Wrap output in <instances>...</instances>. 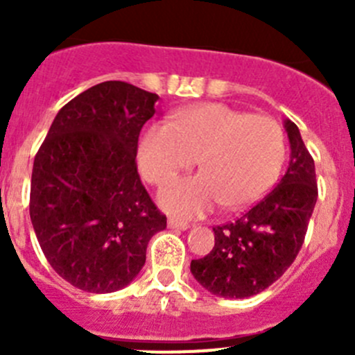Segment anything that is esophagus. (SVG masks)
I'll list each match as a JSON object with an SVG mask.
<instances>
[{
	"mask_svg": "<svg viewBox=\"0 0 355 355\" xmlns=\"http://www.w3.org/2000/svg\"><path fill=\"white\" fill-rule=\"evenodd\" d=\"M168 227L175 228V230H189V228H191V223L177 220V218H170V220H168Z\"/></svg>",
	"mask_w": 355,
	"mask_h": 355,
	"instance_id": "1",
	"label": "esophagus"
}]
</instances>
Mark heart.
<instances>
[{"instance_id": "b5f03b06", "label": "heart", "mask_w": 355, "mask_h": 355, "mask_svg": "<svg viewBox=\"0 0 355 355\" xmlns=\"http://www.w3.org/2000/svg\"><path fill=\"white\" fill-rule=\"evenodd\" d=\"M196 157L199 175L159 192L170 213L200 216L218 202L225 209L254 202L280 173L285 135L273 118L209 103L177 111L168 125H149L139 141V168L151 184H166Z\"/></svg>"}]
</instances>
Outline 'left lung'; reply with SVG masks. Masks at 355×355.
<instances>
[{"label":"left lung","mask_w":355,"mask_h":355,"mask_svg":"<svg viewBox=\"0 0 355 355\" xmlns=\"http://www.w3.org/2000/svg\"><path fill=\"white\" fill-rule=\"evenodd\" d=\"M290 163L282 180L245 214L214 227V247L191 271L213 295L245 299L278 280L295 261L318 200L314 159L293 121L285 120Z\"/></svg>","instance_id":"obj_1"}]
</instances>
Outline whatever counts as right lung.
<instances>
[{
	"label": "right lung",
	"mask_w": 355,
	"mask_h": 355,
	"mask_svg": "<svg viewBox=\"0 0 355 355\" xmlns=\"http://www.w3.org/2000/svg\"><path fill=\"white\" fill-rule=\"evenodd\" d=\"M159 96L121 80L87 89L53 120L34 157L31 220L53 270L73 287H127L166 216L137 173V142Z\"/></svg>",
	"instance_id": "add662e5"
}]
</instances>
